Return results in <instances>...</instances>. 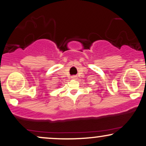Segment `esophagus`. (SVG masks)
Wrapping results in <instances>:
<instances>
[{
    "label": "esophagus",
    "instance_id": "1",
    "mask_svg": "<svg viewBox=\"0 0 146 146\" xmlns=\"http://www.w3.org/2000/svg\"><path fill=\"white\" fill-rule=\"evenodd\" d=\"M71 78L72 79H74V80L76 79V76H72L71 77Z\"/></svg>",
    "mask_w": 146,
    "mask_h": 146
}]
</instances>
